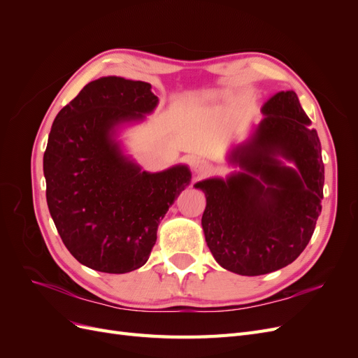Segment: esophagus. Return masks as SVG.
Returning <instances> with one entry per match:
<instances>
[{"mask_svg": "<svg viewBox=\"0 0 358 358\" xmlns=\"http://www.w3.org/2000/svg\"><path fill=\"white\" fill-rule=\"evenodd\" d=\"M191 167H192V171L197 173V175H204L206 171H209L210 164H209L208 159H204V158H196V159L192 161Z\"/></svg>", "mask_w": 358, "mask_h": 358, "instance_id": "34e87169", "label": "esophagus"}]
</instances>
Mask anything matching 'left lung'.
I'll list each match as a JSON object with an SVG mask.
<instances>
[{
  "label": "left lung",
  "mask_w": 358,
  "mask_h": 358,
  "mask_svg": "<svg viewBox=\"0 0 358 358\" xmlns=\"http://www.w3.org/2000/svg\"><path fill=\"white\" fill-rule=\"evenodd\" d=\"M262 113L251 136L227 155L239 171L194 185L206 196L201 227L213 258L243 276L266 275L294 262L321 213V143L297 94H275Z\"/></svg>",
  "instance_id": "obj_1"
}]
</instances>
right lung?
Segmentation results:
<instances>
[{"label": "right lung", "instance_id": "obj_1", "mask_svg": "<svg viewBox=\"0 0 358 358\" xmlns=\"http://www.w3.org/2000/svg\"><path fill=\"white\" fill-rule=\"evenodd\" d=\"M150 83L107 76L92 80L53 121L43 157L49 212L64 245L104 273L142 267L170 206L191 182L188 166L150 173L125 155L124 125L158 106Z\"/></svg>", "mask_w": 358, "mask_h": 358}]
</instances>
